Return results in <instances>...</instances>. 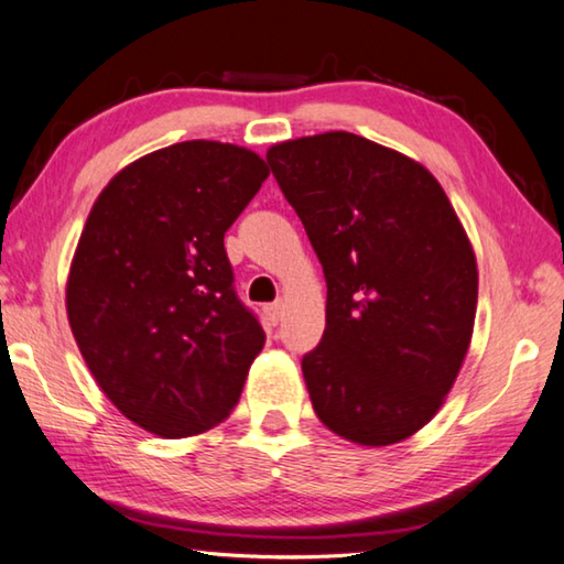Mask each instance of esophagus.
Instances as JSON below:
<instances>
[{"label": "esophagus", "mask_w": 564, "mask_h": 564, "mask_svg": "<svg viewBox=\"0 0 564 564\" xmlns=\"http://www.w3.org/2000/svg\"><path fill=\"white\" fill-rule=\"evenodd\" d=\"M265 316H269L271 323H279L283 318V303L275 301V303L265 305Z\"/></svg>", "instance_id": "obj_1"}]
</instances>
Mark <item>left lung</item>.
<instances>
[{"label":"left lung","mask_w":564,"mask_h":564,"mask_svg":"<svg viewBox=\"0 0 564 564\" xmlns=\"http://www.w3.org/2000/svg\"><path fill=\"white\" fill-rule=\"evenodd\" d=\"M265 161L328 285L326 330L301 360L313 410L346 441H405L470 346V241L431 171L356 133L283 141Z\"/></svg>","instance_id":"left-lung-1"}]
</instances>
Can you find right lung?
<instances>
[{"instance_id":"right-lung-1","label":"right lung","mask_w":564,"mask_h":564,"mask_svg":"<svg viewBox=\"0 0 564 564\" xmlns=\"http://www.w3.org/2000/svg\"><path fill=\"white\" fill-rule=\"evenodd\" d=\"M265 178L253 151L181 141L119 171L91 208L66 313L99 388L149 433L188 437L221 423L263 348L224 234Z\"/></svg>"}]
</instances>
